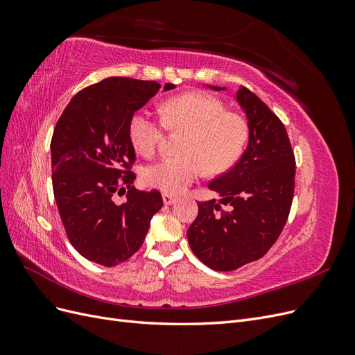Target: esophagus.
I'll list each match as a JSON object with an SVG mask.
<instances>
[{
	"label": "esophagus",
	"instance_id": "obj_1",
	"mask_svg": "<svg viewBox=\"0 0 355 355\" xmlns=\"http://www.w3.org/2000/svg\"><path fill=\"white\" fill-rule=\"evenodd\" d=\"M176 200H178V197H175V196H171V194H163V201H164L166 206H170V204H175Z\"/></svg>",
	"mask_w": 355,
	"mask_h": 355
}]
</instances>
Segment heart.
<instances>
[{"label":"heart","instance_id":"1","mask_svg":"<svg viewBox=\"0 0 355 355\" xmlns=\"http://www.w3.org/2000/svg\"><path fill=\"white\" fill-rule=\"evenodd\" d=\"M163 121L148 111H137L128 121V139L135 151L144 157L155 153L164 127L187 130L179 153L142 168L144 184L178 194L202 173L219 175L240 159L249 139L244 118L227 111L219 98L204 92H189L167 99L159 108Z\"/></svg>","mask_w":355,"mask_h":355}]
</instances>
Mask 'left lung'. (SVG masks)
Returning a JSON list of instances; mask_svg holds the SVG:
<instances>
[{"instance_id": "1", "label": "left lung", "mask_w": 355, "mask_h": 355, "mask_svg": "<svg viewBox=\"0 0 355 355\" xmlns=\"http://www.w3.org/2000/svg\"><path fill=\"white\" fill-rule=\"evenodd\" d=\"M237 101L249 120V145L234 167L209 184L220 204L200 201L188 228L191 250L214 271L261 259L280 237L295 194L296 161L284 124L249 89L241 87Z\"/></svg>"}]
</instances>
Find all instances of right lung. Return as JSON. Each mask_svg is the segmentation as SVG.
Wrapping results in <instances>:
<instances>
[{"instance_id":"right-lung-1","label":"right lung","mask_w":355,"mask_h":355,"mask_svg":"<svg viewBox=\"0 0 355 355\" xmlns=\"http://www.w3.org/2000/svg\"><path fill=\"white\" fill-rule=\"evenodd\" d=\"M161 85L110 77L73 96L51 137V182L67 237L85 259L116 266L132 257L149 222L163 207L161 194L137 191L136 154L128 139L132 115ZM175 89L166 84L164 90ZM115 195H125L123 205Z\"/></svg>"}]
</instances>
